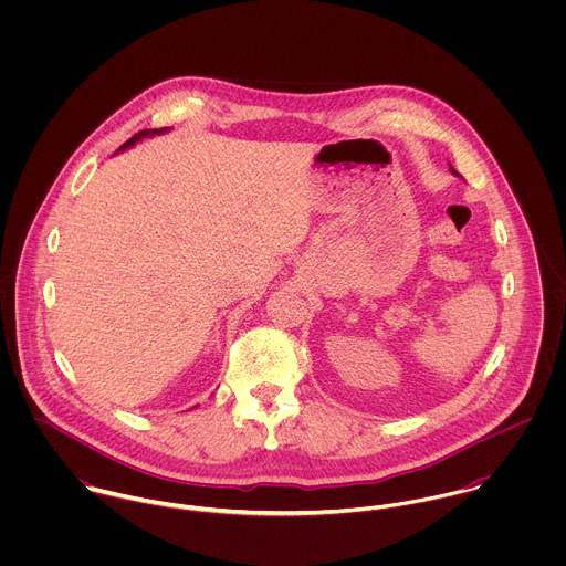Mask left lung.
Masks as SVG:
<instances>
[{
  "instance_id": "obj_1",
  "label": "left lung",
  "mask_w": 566,
  "mask_h": 566,
  "mask_svg": "<svg viewBox=\"0 0 566 566\" xmlns=\"http://www.w3.org/2000/svg\"><path fill=\"white\" fill-rule=\"evenodd\" d=\"M449 169H451V174H455V176H460L455 169H453V165H449Z\"/></svg>"
}]
</instances>
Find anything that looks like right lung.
Listing matches in <instances>:
<instances>
[{"instance_id":"add662e5","label":"right lung","mask_w":566,"mask_h":566,"mask_svg":"<svg viewBox=\"0 0 566 566\" xmlns=\"http://www.w3.org/2000/svg\"><path fill=\"white\" fill-rule=\"evenodd\" d=\"M169 128H155V130H142V133H137L133 139H128L117 153H124V150H128V148H133L135 144H139V142H144V139H148V137H155V135H163V133H167Z\"/></svg>"}]
</instances>
